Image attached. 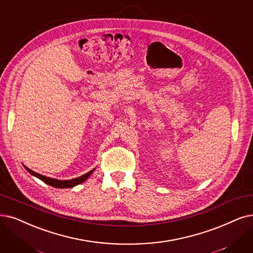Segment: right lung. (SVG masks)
Segmentation results:
<instances>
[{"label":"right lung","mask_w":253,"mask_h":253,"mask_svg":"<svg viewBox=\"0 0 253 253\" xmlns=\"http://www.w3.org/2000/svg\"><path fill=\"white\" fill-rule=\"evenodd\" d=\"M25 168L28 170V172H30V173H31L32 175L36 176L37 178L42 179V180L43 181V183H45V184H47V185H49V186H52V187H55V188H60V189L73 188V187H75V186H77V185H79V184H82V183H84V181H85V180H86L90 175H91L93 171L95 170V169H93V170H90L88 173L83 174V175H81V176L76 177V178H73V179L60 180V179L50 178V177H47V176H44V175L39 174V173H37V172H34L33 170L29 169V168H28V167H26V166H25Z\"/></svg>","instance_id":"add662e5"}]
</instances>
